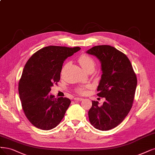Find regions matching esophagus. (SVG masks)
I'll return each mask as SVG.
<instances>
[{
  "mask_svg": "<svg viewBox=\"0 0 155 155\" xmlns=\"http://www.w3.org/2000/svg\"><path fill=\"white\" fill-rule=\"evenodd\" d=\"M83 99V98H81V97H75L74 98V100H76V101H82Z\"/></svg>",
  "mask_w": 155,
  "mask_h": 155,
  "instance_id": "1",
  "label": "esophagus"
}]
</instances>
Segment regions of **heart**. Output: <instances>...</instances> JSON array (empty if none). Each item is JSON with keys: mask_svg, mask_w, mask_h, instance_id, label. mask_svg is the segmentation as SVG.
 I'll return each mask as SVG.
<instances>
[{"mask_svg": "<svg viewBox=\"0 0 155 155\" xmlns=\"http://www.w3.org/2000/svg\"><path fill=\"white\" fill-rule=\"evenodd\" d=\"M79 63L84 71H87L90 68H94L95 65V61L94 58L87 54H83L79 58ZM89 87H83L77 89L76 92L80 94H84L87 92V89Z\"/></svg>", "mask_w": 155, "mask_h": 155, "instance_id": "1", "label": "heart"}]
</instances>
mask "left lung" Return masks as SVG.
Masks as SVG:
<instances>
[{
  "label": "left lung",
  "mask_w": 155,
  "mask_h": 155,
  "mask_svg": "<svg viewBox=\"0 0 155 155\" xmlns=\"http://www.w3.org/2000/svg\"><path fill=\"white\" fill-rule=\"evenodd\" d=\"M101 63L102 76L97 87L99 97H105L101 106L92 101L88 111L91 124L101 131L113 129L130 112L137 84L136 74L128 58L110 45L94 46L87 51Z\"/></svg>",
  "instance_id": "8db88e82"
}]
</instances>
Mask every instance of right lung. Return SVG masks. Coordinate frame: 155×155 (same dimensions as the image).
I'll return each mask as SVG.
<instances>
[{"mask_svg": "<svg viewBox=\"0 0 155 155\" xmlns=\"http://www.w3.org/2000/svg\"><path fill=\"white\" fill-rule=\"evenodd\" d=\"M81 49L61 46L42 48L27 61L18 83L22 109L34 126L43 130L54 128L63 118L71 101L54 98L49 92L60 79L63 61Z\"/></svg>", "mask_w": 155, "mask_h": 155, "instance_id": "1", "label": "right lung"}]
</instances>
